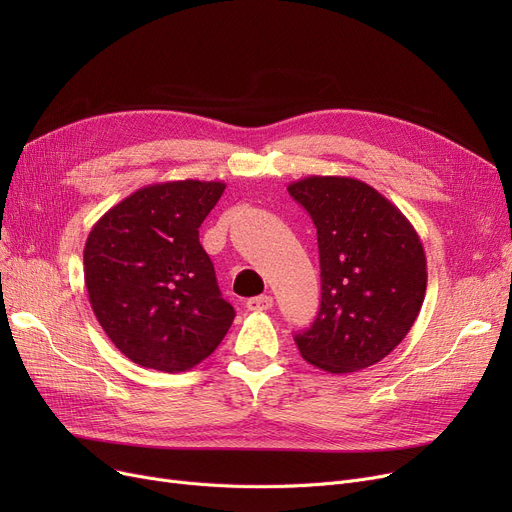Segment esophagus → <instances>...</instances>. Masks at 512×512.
<instances>
[{
	"mask_svg": "<svg viewBox=\"0 0 512 512\" xmlns=\"http://www.w3.org/2000/svg\"><path fill=\"white\" fill-rule=\"evenodd\" d=\"M274 307V299L270 297V294H261V297H253L247 301V309L251 311H267Z\"/></svg>",
	"mask_w": 512,
	"mask_h": 512,
	"instance_id": "esophagus-1",
	"label": "esophagus"
}]
</instances>
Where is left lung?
<instances>
[{"mask_svg": "<svg viewBox=\"0 0 512 512\" xmlns=\"http://www.w3.org/2000/svg\"><path fill=\"white\" fill-rule=\"evenodd\" d=\"M288 193L317 228L321 307L301 357L328 373H351L388 357L413 328L427 261L413 224L363 180L307 176Z\"/></svg>", "mask_w": 512, "mask_h": 512, "instance_id": "1", "label": "left lung"}]
</instances>
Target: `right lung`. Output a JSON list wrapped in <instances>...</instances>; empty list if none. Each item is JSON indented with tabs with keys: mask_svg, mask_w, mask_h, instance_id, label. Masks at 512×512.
<instances>
[{
	"mask_svg": "<svg viewBox=\"0 0 512 512\" xmlns=\"http://www.w3.org/2000/svg\"><path fill=\"white\" fill-rule=\"evenodd\" d=\"M224 182L172 180L134 191L89 232V303L118 351L141 367L178 373L207 359L232 326L199 226Z\"/></svg>",
	"mask_w": 512,
	"mask_h": 512,
	"instance_id": "right-lung-1",
	"label": "right lung"
}]
</instances>
